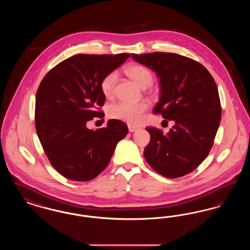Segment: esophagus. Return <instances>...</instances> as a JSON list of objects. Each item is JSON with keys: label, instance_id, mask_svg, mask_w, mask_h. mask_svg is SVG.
I'll list each match as a JSON object with an SVG mask.
<instances>
[{"label": "esophagus", "instance_id": "esophagus-1", "mask_svg": "<svg viewBox=\"0 0 250 250\" xmlns=\"http://www.w3.org/2000/svg\"><path fill=\"white\" fill-rule=\"evenodd\" d=\"M137 129H138V127H137V126H134V125H128V130H129V132H135Z\"/></svg>", "mask_w": 250, "mask_h": 250}]
</instances>
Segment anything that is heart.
<instances>
[{"mask_svg":"<svg viewBox=\"0 0 250 250\" xmlns=\"http://www.w3.org/2000/svg\"><path fill=\"white\" fill-rule=\"evenodd\" d=\"M126 73L134 82L142 88L148 87L153 83V75L151 71L141 64H135L126 69ZM117 80V73L109 72L103 77L100 83V89L103 95L111 96ZM149 108V104L145 101L141 102H117L107 107V115L111 119L119 120L129 125H139L144 114Z\"/></svg>","mask_w":250,"mask_h":250,"instance_id":"obj_1","label":"heart"}]
</instances>
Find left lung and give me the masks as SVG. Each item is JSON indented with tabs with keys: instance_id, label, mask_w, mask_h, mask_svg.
<instances>
[{
	"instance_id": "8db88e82",
	"label": "left lung",
	"mask_w": 250,
	"mask_h": 250,
	"mask_svg": "<svg viewBox=\"0 0 250 250\" xmlns=\"http://www.w3.org/2000/svg\"><path fill=\"white\" fill-rule=\"evenodd\" d=\"M131 56L155 71L159 79L160 97L154 113L175 122L167 135L161 129L146 127L151 141L144 149V157L167 178L187 175L209 154L221 120L214 78L199 62L176 53Z\"/></svg>"
}]
</instances>
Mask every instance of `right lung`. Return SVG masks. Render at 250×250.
<instances>
[{
    "mask_svg": "<svg viewBox=\"0 0 250 250\" xmlns=\"http://www.w3.org/2000/svg\"><path fill=\"white\" fill-rule=\"evenodd\" d=\"M128 53L77 54L61 62L43 78L36 97V129L52 167L72 181H90L108 165L117 143L128 129L119 120L107 126L86 127L104 117L106 97L101 80L129 58Z\"/></svg>",
    "mask_w": 250,
    "mask_h": 250,
    "instance_id": "add662e5",
    "label": "right lung"
}]
</instances>
